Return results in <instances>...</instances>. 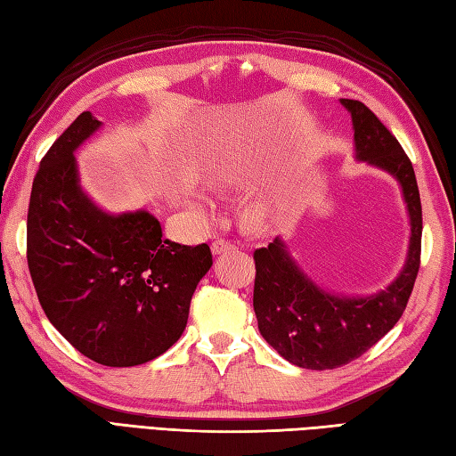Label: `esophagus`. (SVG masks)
<instances>
[{
  "label": "esophagus",
  "instance_id": "esophagus-1",
  "mask_svg": "<svg viewBox=\"0 0 456 456\" xmlns=\"http://www.w3.org/2000/svg\"><path fill=\"white\" fill-rule=\"evenodd\" d=\"M227 250H235V245L229 243V240H225V239H217L211 243L213 255H223V253H227Z\"/></svg>",
  "mask_w": 456,
  "mask_h": 456
}]
</instances>
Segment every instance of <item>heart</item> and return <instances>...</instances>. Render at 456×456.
<instances>
[{
  "label": "heart",
  "instance_id": "heart-1",
  "mask_svg": "<svg viewBox=\"0 0 456 456\" xmlns=\"http://www.w3.org/2000/svg\"><path fill=\"white\" fill-rule=\"evenodd\" d=\"M219 183H221V186H227V183H231V176H219ZM256 219L263 221L265 219V213H256Z\"/></svg>",
  "mask_w": 456,
  "mask_h": 456
}]
</instances>
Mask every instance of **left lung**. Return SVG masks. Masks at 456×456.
I'll return each instance as SVG.
<instances>
[{"instance_id":"left-lung-1","label":"left lung","mask_w":456,"mask_h":456,"mask_svg":"<svg viewBox=\"0 0 456 456\" xmlns=\"http://www.w3.org/2000/svg\"><path fill=\"white\" fill-rule=\"evenodd\" d=\"M341 105L353 119L354 159L388 172L400 183L411 233L400 274L370 296H338L317 286L282 237L255 250L258 331L288 362L309 370H333L380 341L402 317L419 270L421 200L408 154L364 103L341 100Z\"/></svg>"}]
</instances>
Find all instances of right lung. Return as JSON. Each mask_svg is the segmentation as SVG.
Listing matches in <instances>:
<instances>
[{"label": "right lung", "mask_w": 456, "mask_h": 456, "mask_svg": "<svg viewBox=\"0 0 456 456\" xmlns=\"http://www.w3.org/2000/svg\"><path fill=\"white\" fill-rule=\"evenodd\" d=\"M102 129L90 111L45 154L27 216V263L58 333L103 366H137L167 353L188 323L211 250L162 239L137 209L103 211L80 186L74 152Z\"/></svg>", "instance_id": "add662e5"}]
</instances>
